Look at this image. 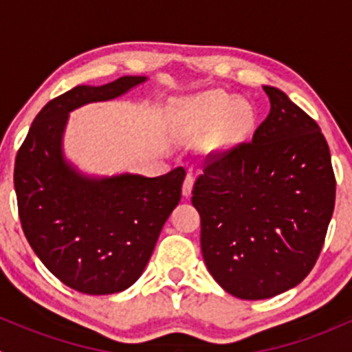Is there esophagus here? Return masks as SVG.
<instances>
[{
	"label": "esophagus",
	"instance_id": "esophagus-1",
	"mask_svg": "<svg viewBox=\"0 0 352 352\" xmlns=\"http://www.w3.org/2000/svg\"><path fill=\"white\" fill-rule=\"evenodd\" d=\"M192 187H194V175L192 173H187L186 180H184V186H182L184 197H189L190 194H192Z\"/></svg>",
	"mask_w": 352,
	"mask_h": 352
}]
</instances>
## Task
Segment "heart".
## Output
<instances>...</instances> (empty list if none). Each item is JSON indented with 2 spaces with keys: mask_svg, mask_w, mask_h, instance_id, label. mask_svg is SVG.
<instances>
[{
  "mask_svg": "<svg viewBox=\"0 0 352 352\" xmlns=\"http://www.w3.org/2000/svg\"><path fill=\"white\" fill-rule=\"evenodd\" d=\"M180 122L189 133L214 129L216 150H230L252 136L257 112L247 100H233L225 91L212 90L189 98L182 105Z\"/></svg>",
  "mask_w": 352,
  "mask_h": 352,
  "instance_id": "b5f03b06",
  "label": "heart"
}]
</instances>
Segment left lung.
I'll return each mask as SVG.
<instances>
[{
	"mask_svg": "<svg viewBox=\"0 0 352 352\" xmlns=\"http://www.w3.org/2000/svg\"><path fill=\"white\" fill-rule=\"evenodd\" d=\"M264 91L271 112L252 141L212 155L192 189L206 267L242 300L272 298L310 274L336 204L318 124L285 91Z\"/></svg>",
	"mask_w": 352,
	"mask_h": 352,
	"instance_id": "left-lung-1",
	"label": "left lung"
}]
</instances>
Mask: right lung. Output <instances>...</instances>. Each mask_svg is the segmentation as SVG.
I'll list each match as a JSON object with an SVG mask.
<instances>
[{"mask_svg":"<svg viewBox=\"0 0 352 352\" xmlns=\"http://www.w3.org/2000/svg\"><path fill=\"white\" fill-rule=\"evenodd\" d=\"M144 81L78 85L52 98L16 153L13 180L25 236L42 264L80 293L112 294L134 285L182 196V166L160 177H88L63 155L71 110L112 100Z\"/></svg>","mask_w":352,"mask_h":352,"instance_id":"1","label":"right lung"}]
</instances>
